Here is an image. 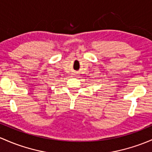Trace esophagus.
Masks as SVG:
<instances>
[{"label":"esophagus","mask_w":152,"mask_h":152,"mask_svg":"<svg viewBox=\"0 0 152 152\" xmlns=\"http://www.w3.org/2000/svg\"><path fill=\"white\" fill-rule=\"evenodd\" d=\"M73 76H76V75L75 74V73H73Z\"/></svg>","instance_id":"1"}]
</instances>
